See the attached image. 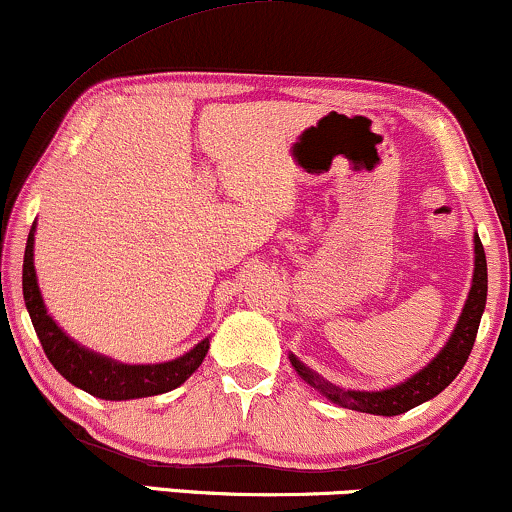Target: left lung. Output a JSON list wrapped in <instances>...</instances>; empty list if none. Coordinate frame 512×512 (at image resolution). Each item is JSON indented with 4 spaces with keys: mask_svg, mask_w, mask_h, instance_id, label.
Listing matches in <instances>:
<instances>
[{
    "mask_svg": "<svg viewBox=\"0 0 512 512\" xmlns=\"http://www.w3.org/2000/svg\"><path fill=\"white\" fill-rule=\"evenodd\" d=\"M484 306H487V256H484V246L475 232V273H472V287L456 323V330L451 332L449 342L434 356V361L427 363L420 372H415L413 377H408L406 382L382 391H351L325 382L318 372L306 368L296 356H289V361L301 375V380H306L313 389H318L325 399L337 403V406L361 410V413L370 415H389L391 418V415H401L410 408L420 406V403L434 399L456 380V375L468 361L472 344H475Z\"/></svg>",
    "mask_w": 512,
    "mask_h": 512,
    "instance_id": "8db88e82",
    "label": "left lung"
}]
</instances>
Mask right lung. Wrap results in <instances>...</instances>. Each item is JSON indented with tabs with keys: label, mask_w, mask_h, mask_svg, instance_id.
Wrapping results in <instances>:
<instances>
[{
	"label": "right lung",
	"mask_w": 512,
	"mask_h": 512,
	"mask_svg": "<svg viewBox=\"0 0 512 512\" xmlns=\"http://www.w3.org/2000/svg\"><path fill=\"white\" fill-rule=\"evenodd\" d=\"M33 244H35V223L28 235L23 256V299L28 308L30 320L40 337V344L47 353L49 363L66 377L75 387L87 391L106 401H128L142 399V396L166 394V391L180 387L182 382L199 368L208 353V339L199 342L185 356L175 358L168 363L156 365H128L106 358L102 353H94L80 346L75 339L68 337L59 325L54 323L52 315L44 308L40 287H37L35 263H33Z\"/></svg>",
	"instance_id": "add662e5"
}]
</instances>
